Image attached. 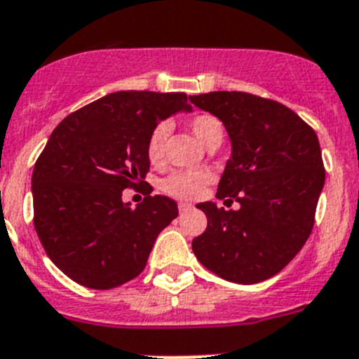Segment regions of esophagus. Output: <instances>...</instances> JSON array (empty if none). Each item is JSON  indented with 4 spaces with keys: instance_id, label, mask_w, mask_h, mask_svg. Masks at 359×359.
<instances>
[{
    "instance_id": "obj_1",
    "label": "esophagus",
    "mask_w": 359,
    "mask_h": 359,
    "mask_svg": "<svg viewBox=\"0 0 359 359\" xmlns=\"http://www.w3.org/2000/svg\"><path fill=\"white\" fill-rule=\"evenodd\" d=\"M193 210V205L188 204V202H179V211L180 213H186V211Z\"/></svg>"
}]
</instances>
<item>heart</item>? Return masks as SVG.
<instances>
[{
  "instance_id": "b5f03b06",
  "label": "heart",
  "mask_w": 359,
  "mask_h": 359,
  "mask_svg": "<svg viewBox=\"0 0 359 359\" xmlns=\"http://www.w3.org/2000/svg\"><path fill=\"white\" fill-rule=\"evenodd\" d=\"M188 128L205 148L220 144L224 139L222 121L213 114H205L204 111V114L193 115L191 119L188 121ZM168 137H170V126L166 123H158L149 133L148 142H146V157L154 166H158L164 161ZM211 179H213V175L205 170L175 171V173H171V175L162 180L161 186L162 191L171 195V197L182 198V201H193L204 191V188L211 182Z\"/></svg>"
}]
</instances>
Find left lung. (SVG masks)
Segmentation results:
<instances>
[{
  "instance_id": "8db88e82",
  "label": "left lung",
  "mask_w": 359,
  "mask_h": 359,
  "mask_svg": "<svg viewBox=\"0 0 359 359\" xmlns=\"http://www.w3.org/2000/svg\"><path fill=\"white\" fill-rule=\"evenodd\" d=\"M217 115L231 139V158L217 198L238 210L197 204L208 227L191 248L205 269L235 283H258L287 266L309 238L325 168L320 142L291 108L245 92L191 95Z\"/></svg>"
}]
</instances>
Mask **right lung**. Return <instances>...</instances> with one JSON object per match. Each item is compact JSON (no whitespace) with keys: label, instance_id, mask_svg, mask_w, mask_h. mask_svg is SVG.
<instances>
[{"label":"right lung","instance_id":"right-lung-1","mask_svg":"<svg viewBox=\"0 0 359 359\" xmlns=\"http://www.w3.org/2000/svg\"><path fill=\"white\" fill-rule=\"evenodd\" d=\"M180 110H191L186 93L130 90L90 102L55 126L34 166V227L68 278L114 289L142 273L158 233L179 215L175 201L140 185L149 171L146 142ZM139 185L147 197L130 208L122 191Z\"/></svg>","mask_w":359,"mask_h":359}]
</instances>
